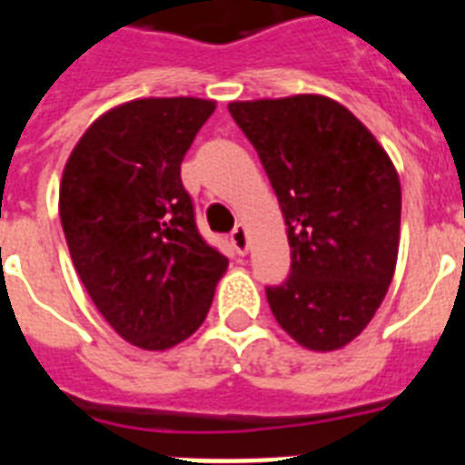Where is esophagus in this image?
Here are the masks:
<instances>
[{"label":"esophagus","instance_id":"obj_1","mask_svg":"<svg viewBox=\"0 0 465 465\" xmlns=\"http://www.w3.org/2000/svg\"><path fill=\"white\" fill-rule=\"evenodd\" d=\"M229 239H232V246L236 248V253H246L248 251V233H246V226L239 224L233 226V232L229 233Z\"/></svg>","mask_w":465,"mask_h":465}]
</instances>
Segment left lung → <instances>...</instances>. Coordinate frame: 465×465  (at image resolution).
Segmentation results:
<instances>
[{"mask_svg":"<svg viewBox=\"0 0 465 465\" xmlns=\"http://www.w3.org/2000/svg\"><path fill=\"white\" fill-rule=\"evenodd\" d=\"M287 222L290 277L265 287L299 345L328 352L360 335L393 280L401 183L374 134L323 96L236 101Z\"/></svg>","mask_w":465,"mask_h":465,"instance_id":"1","label":"left lung"}]
</instances>
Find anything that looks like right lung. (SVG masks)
I'll use <instances>...</instances> for the list:
<instances>
[{
  "label": "right lung",
  "instance_id": "right-lung-1",
  "mask_svg": "<svg viewBox=\"0 0 465 465\" xmlns=\"http://www.w3.org/2000/svg\"><path fill=\"white\" fill-rule=\"evenodd\" d=\"M214 104L142 98L84 133L60 185V219L96 309L144 350H166L203 325L226 255L197 232L181 161Z\"/></svg>",
  "mask_w": 465,
  "mask_h": 465
}]
</instances>
